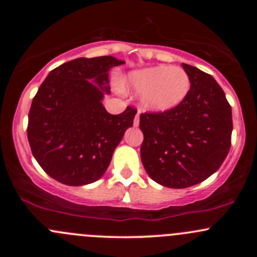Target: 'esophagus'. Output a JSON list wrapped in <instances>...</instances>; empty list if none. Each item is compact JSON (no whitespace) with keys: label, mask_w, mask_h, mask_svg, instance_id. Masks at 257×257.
<instances>
[{"label":"esophagus","mask_w":257,"mask_h":257,"mask_svg":"<svg viewBox=\"0 0 257 257\" xmlns=\"http://www.w3.org/2000/svg\"><path fill=\"white\" fill-rule=\"evenodd\" d=\"M139 124V112L137 113L136 118H134V126H137Z\"/></svg>","instance_id":"34e87169"}]
</instances>
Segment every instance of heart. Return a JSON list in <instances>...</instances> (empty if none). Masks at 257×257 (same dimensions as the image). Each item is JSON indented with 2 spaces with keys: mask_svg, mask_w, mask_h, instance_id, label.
Segmentation results:
<instances>
[{
  "mask_svg": "<svg viewBox=\"0 0 257 257\" xmlns=\"http://www.w3.org/2000/svg\"><path fill=\"white\" fill-rule=\"evenodd\" d=\"M128 85L138 94H144V103L149 109L167 110L184 99L190 79L180 67L158 66L132 73Z\"/></svg>",
  "mask_w": 257,
  "mask_h": 257,
  "instance_id": "1",
  "label": "heart"
}]
</instances>
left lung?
<instances>
[{"mask_svg":"<svg viewBox=\"0 0 257 257\" xmlns=\"http://www.w3.org/2000/svg\"><path fill=\"white\" fill-rule=\"evenodd\" d=\"M190 89L174 108L141 114V157L149 177L183 189L214 174L231 145V105L222 88L205 72L181 64Z\"/></svg>","mask_w":257,"mask_h":257,"instance_id":"8db88e82","label":"left lung"}]
</instances>
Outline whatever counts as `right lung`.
<instances>
[{"label": "right lung", "instance_id": "add662e5", "mask_svg": "<svg viewBox=\"0 0 257 257\" xmlns=\"http://www.w3.org/2000/svg\"><path fill=\"white\" fill-rule=\"evenodd\" d=\"M123 63L110 56L73 59L49 72L38 88L28 113V142L41 168L59 183L79 186L98 180L133 125L136 108L113 115L102 104L103 93H109L103 87L108 71Z\"/></svg>", "mask_w": 257, "mask_h": 257}]
</instances>
